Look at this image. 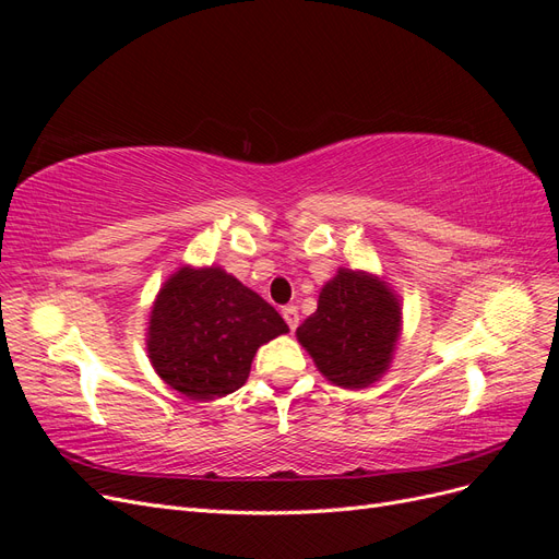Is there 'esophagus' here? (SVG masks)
<instances>
[{"label":"esophagus","instance_id":"1","mask_svg":"<svg viewBox=\"0 0 559 559\" xmlns=\"http://www.w3.org/2000/svg\"><path fill=\"white\" fill-rule=\"evenodd\" d=\"M282 317H284L286 324H289V329H292V331H296V329H298V321H300V317H298L296 306H286V308H282Z\"/></svg>","mask_w":559,"mask_h":559}]
</instances>
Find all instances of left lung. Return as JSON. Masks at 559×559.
Masks as SVG:
<instances>
[{
  "label": "left lung",
  "instance_id": "obj_1",
  "mask_svg": "<svg viewBox=\"0 0 559 559\" xmlns=\"http://www.w3.org/2000/svg\"><path fill=\"white\" fill-rule=\"evenodd\" d=\"M399 329L401 308L392 289L378 277L343 267L321 289L317 312L296 335L333 384L361 389L392 361Z\"/></svg>",
  "mask_w": 559,
  "mask_h": 559
}]
</instances>
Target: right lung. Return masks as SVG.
Wrapping results in <instances>:
<instances>
[{
	"label": "right lung",
	"instance_id": "add662e5",
	"mask_svg": "<svg viewBox=\"0 0 559 559\" xmlns=\"http://www.w3.org/2000/svg\"><path fill=\"white\" fill-rule=\"evenodd\" d=\"M289 331L280 312L222 267H181L148 319V359L177 392L207 401L247 382L257 349Z\"/></svg>",
	"mask_w": 559,
	"mask_h": 559
}]
</instances>
